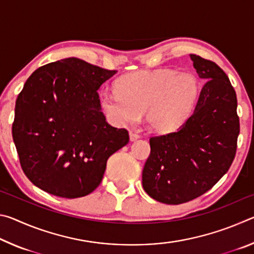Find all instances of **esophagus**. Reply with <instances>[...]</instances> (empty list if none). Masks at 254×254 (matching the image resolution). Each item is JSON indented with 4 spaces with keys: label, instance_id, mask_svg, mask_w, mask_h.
Masks as SVG:
<instances>
[{
    "label": "esophagus",
    "instance_id": "esophagus-1",
    "mask_svg": "<svg viewBox=\"0 0 254 254\" xmlns=\"http://www.w3.org/2000/svg\"><path fill=\"white\" fill-rule=\"evenodd\" d=\"M137 139H140V135L137 134V133L135 132H130V141L131 142H133V141H136Z\"/></svg>",
    "mask_w": 254,
    "mask_h": 254
}]
</instances>
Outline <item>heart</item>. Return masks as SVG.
I'll use <instances>...</instances> for the list:
<instances>
[{"label":"heart","instance_id":"b5f03b06","mask_svg":"<svg viewBox=\"0 0 254 254\" xmlns=\"http://www.w3.org/2000/svg\"><path fill=\"white\" fill-rule=\"evenodd\" d=\"M115 89L117 92L100 94L101 109L113 126L135 123L144 112L148 127L157 132H171L190 118L200 84L190 72L139 70L120 77Z\"/></svg>","mask_w":254,"mask_h":254}]
</instances>
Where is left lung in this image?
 <instances>
[{"label": "left lung", "mask_w": 254, "mask_h": 254, "mask_svg": "<svg viewBox=\"0 0 254 254\" xmlns=\"http://www.w3.org/2000/svg\"><path fill=\"white\" fill-rule=\"evenodd\" d=\"M206 80L194 113L178 131L150 139L142 171L145 192L163 204L186 203L209 190L233 162L240 133L236 94L216 64L189 55Z\"/></svg>", "instance_id": "left-lung-1"}]
</instances>
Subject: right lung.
<instances>
[{"instance_id":"right-lung-1","label":"right lung","mask_w":254,"mask_h":254,"mask_svg":"<svg viewBox=\"0 0 254 254\" xmlns=\"http://www.w3.org/2000/svg\"><path fill=\"white\" fill-rule=\"evenodd\" d=\"M115 74L71 57L38 68L25 81L12 135L34 186L77 198L101 184L107 159L128 142L126 128L106 122L97 94Z\"/></svg>"}]
</instances>
